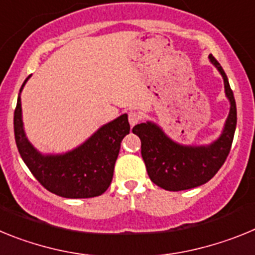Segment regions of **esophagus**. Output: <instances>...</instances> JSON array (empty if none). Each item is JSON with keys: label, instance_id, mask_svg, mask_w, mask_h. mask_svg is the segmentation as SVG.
Wrapping results in <instances>:
<instances>
[{"label": "esophagus", "instance_id": "esophagus-1", "mask_svg": "<svg viewBox=\"0 0 255 255\" xmlns=\"http://www.w3.org/2000/svg\"><path fill=\"white\" fill-rule=\"evenodd\" d=\"M140 120H141V115L139 114V112L131 111L129 114V123L131 126L136 125V124H138Z\"/></svg>", "mask_w": 255, "mask_h": 255}]
</instances>
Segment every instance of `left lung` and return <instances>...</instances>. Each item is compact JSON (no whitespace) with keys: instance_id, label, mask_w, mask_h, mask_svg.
<instances>
[{"instance_id":"left-lung-1","label":"left lung","mask_w":255,"mask_h":255,"mask_svg":"<svg viewBox=\"0 0 255 255\" xmlns=\"http://www.w3.org/2000/svg\"><path fill=\"white\" fill-rule=\"evenodd\" d=\"M209 61L224 78L230 112L220 138L208 145H182L173 141L157 124H138L132 132L140 138L141 157L149 179L168 191H180L203 185L215 176L229 155L236 129V103L224 69L212 55Z\"/></svg>"}]
</instances>
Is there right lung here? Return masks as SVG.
I'll use <instances>...</instances> for the list:
<instances>
[{"mask_svg": "<svg viewBox=\"0 0 255 255\" xmlns=\"http://www.w3.org/2000/svg\"><path fill=\"white\" fill-rule=\"evenodd\" d=\"M25 79L20 88L28 82ZM20 93L13 112L15 141L22 161L48 191L64 198H93L111 185L121 140L129 134L128 115H121L97 130L82 145L64 154H42L26 138L21 117Z\"/></svg>", "mask_w": 255, "mask_h": 255, "instance_id": "add662e5", "label": "right lung"}]
</instances>
